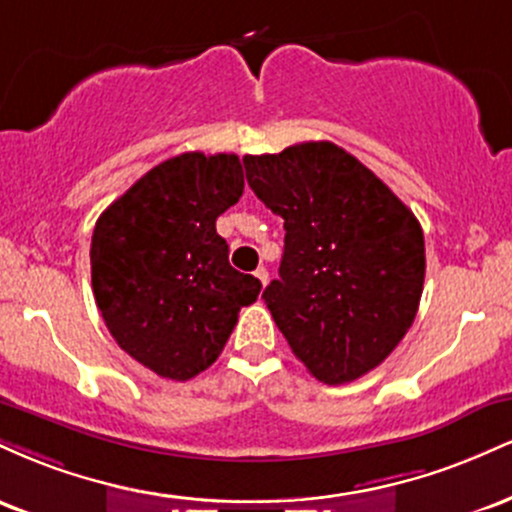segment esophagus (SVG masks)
Masks as SVG:
<instances>
[{"label": "esophagus", "mask_w": 512, "mask_h": 512, "mask_svg": "<svg viewBox=\"0 0 512 512\" xmlns=\"http://www.w3.org/2000/svg\"><path fill=\"white\" fill-rule=\"evenodd\" d=\"M255 276H257V279H260L262 286H267V281H269V272H267V269L260 267V269H257V272H255Z\"/></svg>", "instance_id": "obj_1"}]
</instances>
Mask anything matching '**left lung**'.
<instances>
[{
  "instance_id": "8db88e82",
  "label": "left lung",
  "mask_w": 512,
  "mask_h": 512,
  "mask_svg": "<svg viewBox=\"0 0 512 512\" xmlns=\"http://www.w3.org/2000/svg\"><path fill=\"white\" fill-rule=\"evenodd\" d=\"M248 185L284 219L279 279L262 293L298 361L344 385L385 361L419 310L424 231L390 187L332 142L245 156Z\"/></svg>"
}]
</instances>
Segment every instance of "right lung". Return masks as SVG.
Instances as JSON below:
<instances>
[{"label": "right lung", "instance_id": "add662e5", "mask_svg": "<svg viewBox=\"0 0 512 512\" xmlns=\"http://www.w3.org/2000/svg\"><path fill=\"white\" fill-rule=\"evenodd\" d=\"M236 154L158 163L117 197L91 238V284L122 351L168 380L207 370L260 279L228 264L216 219L243 195Z\"/></svg>", "mask_w": 512, "mask_h": 512}]
</instances>
